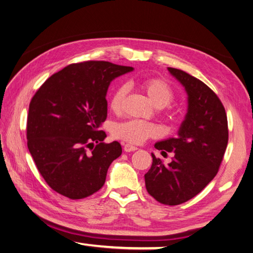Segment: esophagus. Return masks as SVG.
<instances>
[{
  "instance_id": "1",
  "label": "esophagus",
  "mask_w": 253,
  "mask_h": 253,
  "mask_svg": "<svg viewBox=\"0 0 253 253\" xmlns=\"http://www.w3.org/2000/svg\"><path fill=\"white\" fill-rule=\"evenodd\" d=\"M124 150L126 151V153H130V151H135L137 150V147L131 145V144H125L124 145Z\"/></svg>"
}]
</instances>
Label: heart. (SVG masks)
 Instances as JSON below:
<instances>
[{
	"instance_id": "b5f03b06",
	"label": "heart",
	"mask_w": 253,
	"mask_h": 253,
	"mask_svg": "<svg viewBox=\"0 0 253 253\" xmlns=\"http://www.w3.org/2000/svg\"><path fill=\"white\" fill-rule=\"evenodd\" d=\"M138 86L156 108L168 106L174 97L171 87L163 80H142L139 82ZM125 95L126 87L124 85H119L114 89L111 100H109V106L113 112L121 111ZM158 132V128L154 124L137 121V119H130V121L116 124L113 128V135L116 138L131 142V144H141L149 137L157 136Z\"/></svg>"
}]
</instances>
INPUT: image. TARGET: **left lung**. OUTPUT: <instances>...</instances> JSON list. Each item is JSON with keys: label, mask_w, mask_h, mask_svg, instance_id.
Instances as JSON below:
<instances>
[{"label": "left lung", "mask_w": 253, "mask_h": 253, "mask_svg": "<svg viewBox=\"0 0 253 253\" xmlns=\"http://www.w3.org/2000/svg\"><path fill=\"white\" fill-rule=\"evenodd\" d=\"M168 72L186 90L187 114L177 137L155 144L162 154L174 156L165 165L151 153L145 183L156 200L176 206L194 198L217 174L228 144V121L223 105L205 83L177 68Z\"/></svg>", "instance_id": "8db88e82"}]
</instances>
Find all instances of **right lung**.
<instances>
[{
	"label": "right lung",
	"instance_id": "add662e5",
	"mask_svg": "<svg viewBox=\"0 0 253 253\" xmlns=\"http://www.w3.org/2000/svg\"><path fill=\"white\" fill-rule=\"evenodd\" d=\"M132 71L104 61L72 64L33 96L27 147L40 173L58 194L82 199L103 187L109 166L122 155L121 144H105L106 134L99 130L107 117V90L112 81Z\"/></svg>",
	"mask_w": 253,
	"mask_h": 253
}]
</instances>
